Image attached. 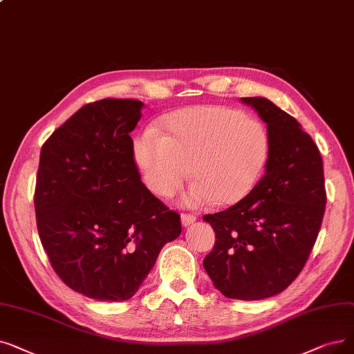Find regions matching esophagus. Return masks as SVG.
<instances>
[{
	"instance_id": "esophagus-1",
	"label": "esophagus",
	"mask_w": 354,
	"mask_h": 354,
	"mask_svg": "<svg viewBox=\"0 0 354 354\" xmlns=\"http://www.w3.org/2000/svg\"><path fill=\"white\" fill-rule=\"evenodd\" d=\"M195 220H196V217H195L194 214H189V212H182L180 214V223H182L183 227L191 225Z\"/></svg>"
}]
</instances>
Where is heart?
Segmentation results:
<instances>
[{"label":"heart","instance_id":"1","mask_svg":"<svg viewBox=\"0 0 354 354\" xmlns=\"http://www.w3.org/2000/svg\"><path fill=\"white\" fill-rule=\"evenodd\" d=\"M145 129L134 142V160L146 187L172 196L191 175L182 196L187 207L232 205L248 196L269 158V134L257 118L218 105L189 106ZM192 171H189V167Z\"/></svg>","mask_w":354,"mask_h":354}]
</instances>
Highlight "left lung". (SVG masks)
<instances>
[{
	"label": "left lung",
	"instance_id": "8db88e82",
	"mask_svg": "<svg viewBox=\"0 0 354 354\" xmlns=\"http://www.w3.org/2000/svg\"><path fill=\"white\" fill-rule=\"evenodd\" d=\"M241 102L268 126L266 172L240 203L204 215L217 239L204 268L224 297L256 301L285 290L304 269L327 194L319 150L299 122L263 97Z\"/></svg>",
	"mask_w": 354,
	"mask_h": 354
}]
</instances>
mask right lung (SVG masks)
I'll use <instances>...</instances> for the list:
<instances>
[{
	"label": "right lung",
	"instance_id": "1",
	"mask_svg": "<svg viewBox=\"0 0 354 354\" xmlns=\"http://www.w3.org/2000/svg\"><path fill=\"white\" fill-rule=\"evenodd\" d=\"M142 101L84 105L44 142L36 179L37 232L53 270L71 289L97 301H127L163 245L180 232V215L142 182L130 131Z\"/></svg>",
	"mask_w": 354,
	"mask_h": 354
}]
</instances>
